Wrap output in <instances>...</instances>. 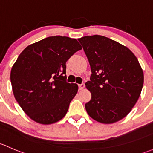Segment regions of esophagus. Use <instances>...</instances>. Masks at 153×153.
<instances>
[{
  "label": "esophagus",
  "mask_w": 153,
  "mask_h": 153,
  "mask_svg": "<svg viewBox=\"0 0 153 153\" xmlns=\"http://www.w3.org/2000/svg\"><path fill=\"white\" fill-rule=\"evenodd\" d=\"M85 87V85L84 83H82V84L79 85V90H80V91H81V90H83Z\"/></svg>",
  "instance_id": "34e87169"
}]
</instances>
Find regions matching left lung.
Wrapping results in <instances>:
<instances>
[{
  "instance_id": "left-lung-1",
  "label": "left lung",
  "mask_w": 153,
  "mask_h": 153,
  "mask_svg": "<svg viewBox=\"0 0 153 153\" xmlns=\"http://www.w3.org/2000/svg\"><path fill=\"white\" fill-rule=\"evenodd\" d=\"M91 68L85 83L91 99L85 104L88 114L103 124L125 117L138 101L144 73L138 59L128 48L101 35L78 39Z\"/></svg>"
}]
</instances>
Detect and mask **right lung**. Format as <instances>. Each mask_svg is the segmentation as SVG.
<instances>
[{"instance_id":"obj_1","label":"right lung","mask_w":153,"mask_h":153,"mask_svg":"<svg viewBox=\"0 0 153 153\" xmlns=\"http://www.w3.org/2000/svg\"><path fill=\"white\" fill-rule=\"evenodd\" d=\"M76 39L53 36L28 45L11 70L15 100L30 119L42 124L61 120L78 91L66 82L68 59L82 49Z\"/></svg>"}]
</instances>
